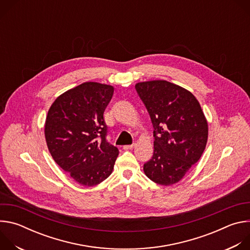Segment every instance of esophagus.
<instances>
[{"label":"esophagus","mask_w":250,"mask_h":250,"mask_svg":"<svg viewBox=\"0 0 250 250\" xmlns=\"http://www.w3.org/2000/svg\"><path fill=\"white\" fill-rule=\"evenodd\" d=\"M135 146V144H132V145H128V146H124V149L127 150V149H131Z\"/></svg>","instance_id":"obj_1"}]
</instances>
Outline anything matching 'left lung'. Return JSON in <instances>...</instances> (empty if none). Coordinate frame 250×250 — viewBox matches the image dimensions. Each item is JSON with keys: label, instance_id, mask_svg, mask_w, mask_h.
Returning a JSON list of instances; mask_svg holds the SVG:
<instances>
[{"label": "left lung", "instance_id": "left-lung-1", "mask_svg": "<svg viewBox=\"0 0 250 250\" xmlns=\"http://www.w3.org/2000/svg\"><path fill=\"white\" fill-rule=\"evenodd\" d=\"M135 90L154 128L153 156L145 163V173L160 185L179 182L207 145L208 123L201 105L191 92L163 80L137 83Z\"/></svg>", "mask_w": 250, "mask_h": 250}]
</instances>
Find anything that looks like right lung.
<instances>
[{
	"label": "right lung",
	"instance_id": "add662e5",
	"mask_svg": "<svg viewBox=\"0 0 250 250\" xmlns=\"http://www.w3.org/2000/svg\"><path fill=\"white\" fill-rule=\"evenodd\" d=\"M114 87L86 82L59 96L48 111L44 134L54 161L83 186L108 178L119 155L106 140L104 119Z\"/></svg>",
	"mask_w": 250,
	"mask_h": 250
}]
</instances>
